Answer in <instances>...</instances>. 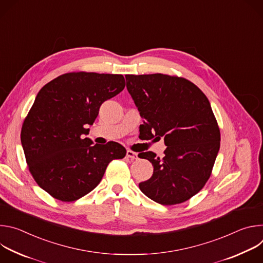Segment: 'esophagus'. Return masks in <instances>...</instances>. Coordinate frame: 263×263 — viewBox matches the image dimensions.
<instances>
[{
  "instance_id": "1",
  "label": "esophagus",
  "mask_w": 263,
  "mask_h": 263,
  "mask_svg": "<svg viewBox=\"0 0 263 263\" xmlns=\"http://www.w3.org/2000/svg\"><path fill=\"white\" fill-rule=\"evenodd\" d=\"M126 155H127V157H128V158H131V159H137V153H135V152L131 151V149H128Z\"/></svg>"
}]
</instances>
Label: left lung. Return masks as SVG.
<instances>
[{"label":"left lung","instance_id":"obj_1","mask_svg":"<svg viewBox=\"0 0 263 263\" xmlns=\"http://www.w3.org/2000/svg\"><path fill=\"white\" fill-rule=\"evenodd\" d=\"M127 89L143 120L144 139H164L162 158L148 151L139 158L154 166L140 191L162 205L197 195L208 181L220 145V133L204 92L185 78L163 73L126 74Z\"/></svg>","mask_w":263,"mask_h":263}]
</instances>
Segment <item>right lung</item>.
Masks as SVG:
<instances>
[{"mask_svg":"<svg viewBox=\"0 0 263 263\" xmlns=\"http://www.w3.org/2000/svg\"><path fill=\"white\" fill-rule=\"evenodd\" d=\"M123 74L67 72L37 93L26 117L21 141L28 168L40 187L62 202L95 190L107 165L126 156L115 141L92 144L85 137L100 106L125 88Z\"/></svg>","mask_w":263,"mask_h":263,"instance_id":"right-lung-1","label":"right lung"}]
</instances>
